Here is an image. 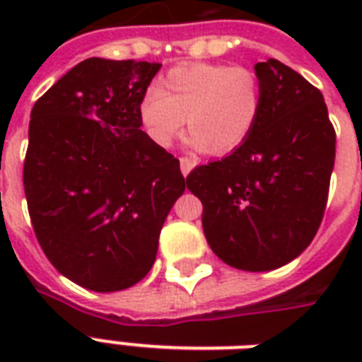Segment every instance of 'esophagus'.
Masks as SVG:
<instances>
[{"instance_id": "esophagus-1", "label": "esophagus", "mask_w": 362, "mask_h": 362, "mask_svg": "<svg viewBox=\"0 0 362 362\" xmlns=\"http://www.w3.org/2000/svg\"><path fill=\"white\" fill-rule=\"evenodd\" d=\"M197 158H192V156H184V158H180V170H182V175L187 176L189 173H192L195 167H197Z\"/></svg>"}]
</instances>
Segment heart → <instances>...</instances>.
Here are the masks:
<instances>
[{"label": "heart", "mask_w": 362, "mask_h": 362, "mask_svg": "<svg viewBox=\"0 0 362 362\" xmlns=\"http://www.w3.org/2000/svg\"><path fill=\"white\" fill-rule=\"evenodd\" d=\"M261 88L253 73L223 64L176 65L139 103V120L150 141L169 146L186 118L189 144L216 156L235 152L257 125Z\"/></svg>", "instance_id": "heart-1"}]
</instances>
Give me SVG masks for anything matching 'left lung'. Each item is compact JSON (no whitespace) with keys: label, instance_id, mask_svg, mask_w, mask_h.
<instances>
[{"label":"left lung","instance_id":"1","mask_svg":"<svg viewBox=\"0 0 362 362\" xmlns=\"http://www.w3.org/2000/svg\"><path fill=\"white\" fill-rule=\"evenodd\" d=\"M257 125L240 148L199 165L187 189L203 203L212 252L238 270L280 269L320 229L331 184L337 133L323 95L278 59L255 64Z\"/></svg>","mask_w":362,"mask_h":362}]
</instances>
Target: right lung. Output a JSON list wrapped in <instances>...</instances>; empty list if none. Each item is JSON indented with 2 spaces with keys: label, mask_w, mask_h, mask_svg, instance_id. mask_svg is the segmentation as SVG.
Masks as SVG:
<instances>
[{
  "label": "right lung",
  "mask_w": 362,
  "mask_h": 362,
  "mask_svg": "<svg viewBox=\"0 0 362 362\" xmlns=\"http://www.w3.org/2000/svg\"><path fill=\"white\" fill-rule=\"evenodd\" d=\"M159 67L88 58L31 109V226L58 272L90 291H122L150 272L187 186L178 159L141 129L139 103Z\"/></svg>",
  "instance_id": "add662e5"
}]
</instances>
